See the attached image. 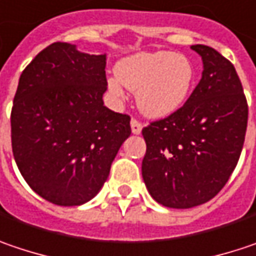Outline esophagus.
<instances>
[{"label": "esophagus", "instance_id": "obj_1", "mask_svg": "<svg viewBox=\"0 0 256 256\" xmlns=\"http://www.w3.org/2000/svg\"><path fill=\"white\" fill-rule=\"evenodd\" d=\"M130 126H132V132H133L134 134H139V133L142 132V123H140L139 120H136V118H132Z\"/></svg>", "mask_w": 256, "mask_h": 256}]
</instances>
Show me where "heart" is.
<instances>
[{"label":"heart","mask_w":256,"mask_h":256,"mask_svg":"<svg viewBox=\"0 0 256 256\" xmlns=\"http://www.w3.org/2000/svg\"><path fill=\"white\" fill-rule=\"evenodd\" d=\"M116 78L108 80L114 97L123 96L124 85L136 91L139 110L148 117L162 118L175 113L187 101L196 80L191 59L168 50L128 56L116 65Z\"/></svg>","instance_id":"1"}]
</instances>
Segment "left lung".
Here are the masks:
<instances>
[{
    "mask_svg": "<svg viewBox=\"0 0 256 256\" xmlns=\"http://www.w3.org/2000/svg\"><path fill=\"white\" fill-rule=\"evenodd\" d=\"M203 76L186 104L143 128L142 176L159 204L190 208L212 200L240 156L248 102L236 69L210 46L194 44Z\"/></svg>",
    "mask_w": 256,
    "mask_h": 256,
    "instance_id": "1",
    "label": "left lung"
}]
</instances>
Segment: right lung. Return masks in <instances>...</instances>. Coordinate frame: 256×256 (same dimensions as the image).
Returning a JSON list of instances; mask_svg holds the SVG:
<instances>
[{"label": "right lung", "mask_w": 256, "mask_h": 256, "mask_svg": "<svg viewBox=\"0 0 256 256\" xmlns=\"http://www.w3.org/2000/svg\"><path fill=\"white\" fill-rule=\"evenodd\" d=\"M106 54H88L56 42L23 70L11 110V146L20 172L40 197L80 206L97 196L122 143L130 116L102 102Z\"/></svg>", "instance_id": "obj_1"}]
</instances>
